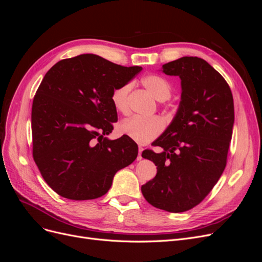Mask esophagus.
<instances>
[{
  "instance_id": "34e87169",
  "label": "esophagus",
  "mask_w": 262,
  "mask_h": 262,
  "mask_svg": "<svg viewBox=\"0 0 262 262\" xmlns=\"http://www.w3.org/2000/svg\"><path fill=\"white\" fill-rule=\"evenodd\" d=\"M142 150H143V147L139 146V154H138V157H137L138 161H141V160H142Z\"/></svg>"
}]
</instances>
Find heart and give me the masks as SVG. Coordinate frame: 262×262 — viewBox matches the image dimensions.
I'll use <instances>...</instances> for the list:
<instances>
[{"label": "heart", "mask_w": 262, "mask_h": 262, "mask_svg": "<svg viewBox=\"0 0 262 262\" xmlns=\"http://www.w3.org/2000/svg\"><path fill=\"white\" fill-rule=\"evenodd\" d=\"M142 84L157 100L164 101L170 97L171 85L161 75H146L142 78ZM131 90L132 83H125L113 91L112 102L118 113L122 115L129 113V95ZM164 126V120L157 116L148 118L132 117L122 121L119 125V130L138 143L146 144L160 136Z\"/></svg>", "instance_id": "obj_1"}]
</instances>
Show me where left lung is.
Listing matches in <instances>:
<instances>
[{"mask_svg":"<svg viewBox=\"0 0 262 262\" xmlns=\"http://www.w3.org/2000/svg\"><path fill=\"white\" fill-rule=\"evenodd\" d=\"M162 70L180 77L181 100L173 120L155 141L163 152L142 153L157 166V173L141 191L153 207L179 213L199 204L225 169L234 100L224 77L201 58L182 57Z\"/></svg>","mask_w":262,"mask_h":262,"instance_id":"1","label":"left lung"}]
</instances>
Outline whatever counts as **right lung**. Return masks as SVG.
Returning <instances> with one entry per match:
<instances>
[{
    "label": "right lung",
    "instance_id": "add662e5",
    "mask_svg": "<svg viewBox=\"0 0 262 262\" xmlns=\"http://www.w3.org/2000/svg\"><path fill=\"white\" fill-rule=\"evenodd\" d=\"M141 70L87 53L61 60L46 73L31 109L33 156L59 195L70 200L104 195L115 173L137 158L131 139L104 136L118 120L113 91Z\"/></svg>",
    "mask_w": 262,
    "mask_h": 262
}]
</instances>
